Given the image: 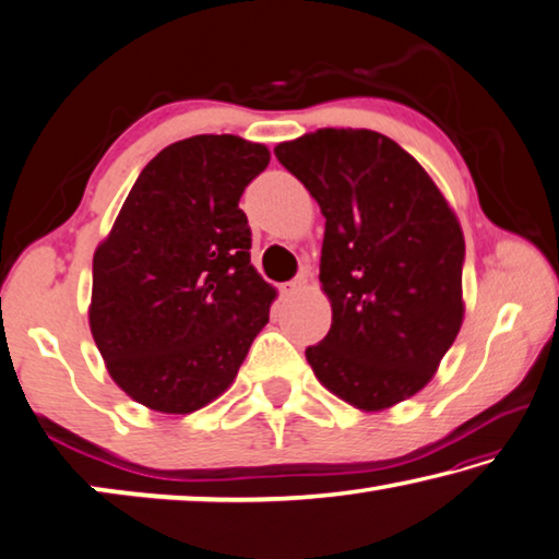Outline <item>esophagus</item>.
I'll return each instance as SVG.
<instances>
[{
    "mask_svg": "<svg viewBox=\"0 0 559 559\" xmlns=\"http://www.w3.org/2000/svg\"><path fill=\"white\" fill-rule=\"evenodd\" d=\"M307 287V280L305 277H297V280H292V282H287V285H282V295L285 297H295V295H299L301 289Z\"/></svg>",
    "mask_w": 559,
    "mask_h": 559,
    "instance_id": "esophagus-1",
    "label": "esophagus"
}]
</instances>
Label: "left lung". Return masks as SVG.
Listing matches in <instances>:
<instances>
[{"mask_svg": "<svg viewBox=\"0 0 559 559\" xmlns=\"http://www.w3.org/2000/svg\"><path fill=\"white\" fill-rule=\"evenodd\" d=\"M322 215L319 282L332 329L314 377L361 411L418 393L461 332L465 240L424 166L366 128H319L274 148Z\"/></svg>", "mask_w": 559, "mask_h": 559, "instance_id": "1", "label": "left lung"}]
</instances>
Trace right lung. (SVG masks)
<instances>
[{"instance_id": "obj_1", "label": "right lung", "mask_w": 559, "mask_h": 559, "mask_svg": "<svg viewBox=\"0 0 559 559\" xmlns=\"http://www.w3.org/2000/svg\"><path fill=\"white\" fill-rule=\"evenodd\" d=\"M270 151L193 135L141 170L94 252L88 326L111 379L160 414H193L230 389L277 289L250 262L240 210Z\"/></svg>"}]
</instances>
